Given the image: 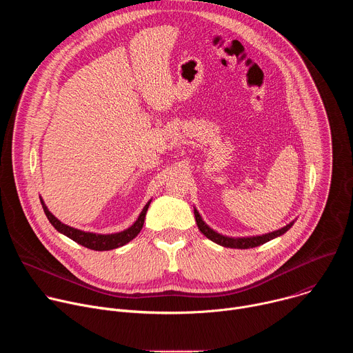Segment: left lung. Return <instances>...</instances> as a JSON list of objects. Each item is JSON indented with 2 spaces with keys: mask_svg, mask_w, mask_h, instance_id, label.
<instances>
[{
  "mask_svg": "<svg viewBox=\"0 0 353 353\" xmlns=\"http://www.w3.org/2000/svg\"><path fill=\"white\" fill-rule=\"evenodd\" d=\"M194 216H195V222H196V226L198 229L201 230V233H203L205 237H208L210 240H212L214 243L219 244V245H223V247H229V248H253V247H257V245H261L275 237H279L282 236L283 233H286L294 223V221H292L290 223H288L286 226L275 230V232H270V233H265V234H260V236H247V237H230V236H225L222 233H218L215 232L212 228H210L204 219L201 218L199 212L196 211V208L194 207Z\"/></svg>",
  "mask_w": 353,
  "mask_h": 353,
  "instance_id": "8db88e82",
  "label": "left lung"
}]
</instances>
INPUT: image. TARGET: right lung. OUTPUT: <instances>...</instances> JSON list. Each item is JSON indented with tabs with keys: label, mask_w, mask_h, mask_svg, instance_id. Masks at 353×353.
<instances>
[{
	"label": "right lung",
	"mask_w": 353,
	"mask_h": 353,
	"mask_svg": "<svg viewBox=\"0 0 353 353\" xmlns=\"http://www.w3.org/2000/svg\"><path fill=\"white\" fill-rule=\"evenodd\" d=\"M150 201H152V199L148 201L146 205L141 211L139 216L137 218V221L130 228H127V229H124L121 232H117V233L102 234V233L85 232V230H81V229H77V228H72V226H68V225L63 223L61 221H59L52 212L48 211V208L44 204L43 198H40L43 211H44L47 219L50 221V223L54 226V229H57L60 233H63L64 236L70 237L71 240L77 241L78 244H81V245H83L86 248H90V250H96V251H108V250H113V248L121 247V245L130 243L134 237H137V234L141 232V229L143 226L145 215H146V211L149 208Z\"/></svg>",
	"instance_id": "obj_1"
}]
</instances>
